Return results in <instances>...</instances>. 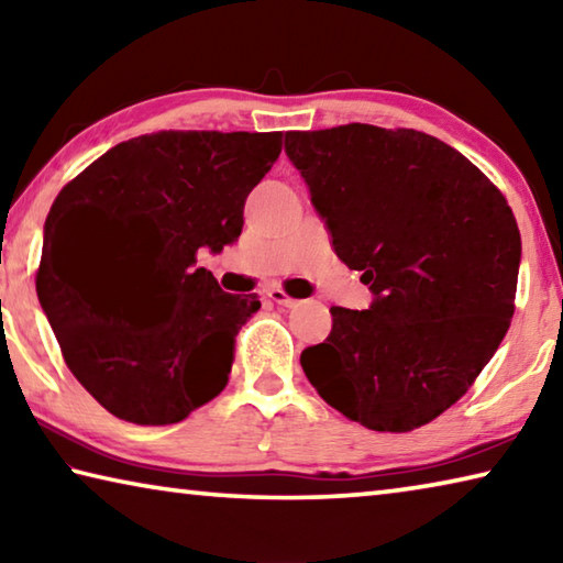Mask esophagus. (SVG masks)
I'll return each mask as SVG.
<instances>
[{"instance_id":"esophagus-1","label":"esophagus","mask_w":563,"mask_h":563,"mask_svg":"<svg viewBox=\"0 0 563 563\" xmlns=\"http://www.w3.org/2000/svg\"><path fill=\"white\" fill-rule=\"evenodd\" d=\"M268 298H271L275 305H283V308H295V305H298V300L290 298V295L285 292L283 288H268Z\"/></svg>"}]
</instances>
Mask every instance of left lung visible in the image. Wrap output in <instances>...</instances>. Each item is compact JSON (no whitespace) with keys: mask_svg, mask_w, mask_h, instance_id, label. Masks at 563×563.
<instances>
[{"mask_svg":"<svg viewBox=\"0 0 563 563\" xmlns=\"http://www.w3.org/2000/svg\"><path fill=\"white\" fill-rule=\"evenodd\" d=\"M338 258L362 271L369 310L330 308L300 365L330 407L375 432L450 409L514 316L521 235L499 188L444 141L369 123L288 131Z\"/></svg>","mask_w":563,"mask_h":563,"instance_id":"1","label":"left lung"}]
</instances>
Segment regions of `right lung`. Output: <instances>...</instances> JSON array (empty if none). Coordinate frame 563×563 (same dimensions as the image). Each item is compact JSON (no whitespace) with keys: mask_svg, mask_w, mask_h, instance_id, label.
<instances>
[{"mask_svg":"<svg viewBox=\"0 0 563 563\" xmlns=\"http://www.w3.org/2000/svg\"><path fill=\"white\" fill-rule=\"evenodd\" d=\"M280 131H158L113 146L62 188L44 225L36 295L74 377L113 417L176 424L221 393L258 295L196 268L243 231L251 190L280 156ZM76 210L102 218L74 252Z\"/></svg>","mask_w":563,"mask_h":563,"instance_id":"right-lung-1","label":"right lung"}]
</instances>
